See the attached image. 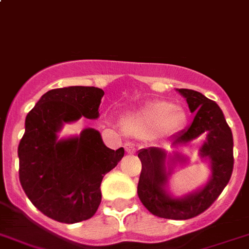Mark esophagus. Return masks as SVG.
Returning <instances> with one entry per match:
<instances>
[{"mask_svg":"<svg viewBox=\"0 0 249 249\" xmlns=\"http://www.w3.org/2000/svg\"><path fill=\"white\" fill-rule=\"evenodd\" d=\"M125 150H126V153H128V154H134L135 153V147L131 143H126V144H125Z\"/></svg>","mask_w":249,"mask_h":249,"instance_id":"esophagus-1","label":"esophagus"}]
</instances>
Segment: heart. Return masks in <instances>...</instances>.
I'll return each instance as SVG.
<instances>
[{"label": "heart", "mask_w": 249, "mask_h": 249, "mask_svg": "<svg viewBox=\"0 0 249 249\" xmlns=\"http://www.w3.org/2000/svg\"><path fill=\"white\" fill-rule=\"evenodd\" d=\"M187 114L168 101H154L123 119V128L135 138L175 134L185 126Z\"/></svg>", "instance_id": "b5f03b06"}]
</instances>
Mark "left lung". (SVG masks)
I'll use <instances>...</instances> for the list:
<instances>
[{
    "instance_id": "obj_1",
    "label": "left lung",
    "mask_w": 249,
    "mask_h": 249,
    "mask_svg": "<svg viewBox=\"0 0 249 249\" xmlns=\"http://www.w3.org/2000/svg\"><path fill=\"white\" fill-rule=\"evenodd\" d=\"M176 91L185 97L190 111L195 112V116L187 128L170 138L168 144L177 148L204 135L199 157L209 166L210 176L194 191L176 195L170 190V177L177 164L189 160L187 156L179 152L168 153L160 147L143 148L138 152L142 162L138 196L156 216L186 220L205 212L229 182L234 163L233 135L216 102L194 89H176Z\"/></svg>"
}]
</instances>
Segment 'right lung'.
Instances as JSON below:
<instances>
[{
    "mask_svg": "<svg viewBox=\"0 0 249 249\" xmlns=\"http://www.w3.org/2000/svg\"><path fill=\"white\" fill-rule=\"evenodd\" d=\"M105 92L70 86L44 93L25 119L18 144L20 182L35 208L54 220L73 224L93 216L101 202V181L124 157L110 149L99 130L59 138L64 124L99 119Z\"/></svg>",
    "mask_w": 249,
    "mask_h": 249,
    "instance_id": "add662e5",
    "label": "right lung"
}]
</instances>
